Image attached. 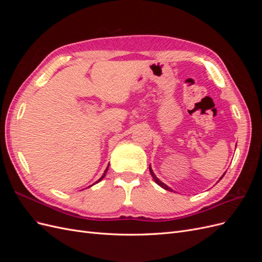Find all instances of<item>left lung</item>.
Here are the masks:
<instances>
[{"instance_id": "8db88e82", "label": "left lung", "mask_w": 262, "mask_h": 262, "mask_svg": "<svg viewBox=\"0 0 262 262\" xmlns=\"http://www.w3.org/2000/svg\"><path fill=\"white\" fill-rule=\"evenodd\" d=\"M149 172H150V175H152V177H153V179H154V181L156 182V184L158 185V186H161L162 188H164L165 190H168V191H172V189L171 188H169L167 185H165L164 184V182H162L160 179H158L156 176H155V173L153 172V170H152V168H150V165H149ZM224 175H225V173H224ZM224 175L223 176H222L221 178H223L224 177Z\"/></svg>"}]
</instances>
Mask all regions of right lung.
<instances>
[{
	"mask_svg": "<svg viewBox=\"0 0 262 262\" xmlns=\"http://www.w3.org/2000/svg\"><path fill=\"white\" fill-rule=\"evenodd\" d=\"M108 167H109V166H108ZM108 167H107V168H106V170H105V171H104V173H102V176H101V177H100V178H99V179H98V180H97V181H96V184H97V182H99V181H100V180H102V178H104V177H105V176H106V172H107V170H108ZM93 185H95V184H93ZM93 185H91V186H89V187H92V186H93Z\"/></svg>",
	"mask_w": 262,
	"mask_h": 262,
	"instance_id": "right-lung-1",
	"label": "right lung"
}]
</instances>
